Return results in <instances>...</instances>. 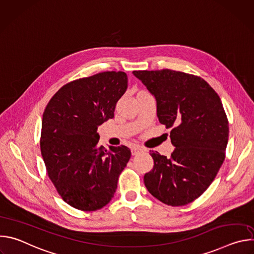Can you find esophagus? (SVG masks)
Here are the masks:
<instances>
[{"mask_svg":"<svg viewBox=\"0 0 254 254\" xmlns=\"http://www.w3.org/2000/svg\"><path fill=\"white\" fill-rule=\"evenodd\" d=\"M131 155L132 156H135V155H138V154H140V153H142L144 150L143 149H141L140 147H137V146H134V147H132L131 148Z\"/></svg>","mask_w":254,"mask_h":254,"instance_id":"34e87169","label":"esophagus"}]
</instances>
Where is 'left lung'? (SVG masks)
<instances>
[{"label":"left lung","mask_w":254,"mask_h":254,"mask_svg":"<svg viewBox=\"0 0 254 254\" xmlns=\"http://www.w3.org/2000/svg\"><path fill=\"white\" fill-rule=\"evenodd\" d=\"M157 102L159 122L172 127L171 158L151 152L154 168L143 177L148 191L170 206L200 197L225 159L228 121L220 97L201 77L170 69L132 71Z\"/></svg>","instance_id":"8db88e82"}]
</instances>
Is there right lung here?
Listing matches in <instances>:
<instances>
[{
  "label": "right lung",
  "instance_id": "1",
  "mask_svg": "<svg viewBox=\"0 0 254 254\" xmlns=\"http://www.w3.org/2000/svg\"><path fill=\"white\" fill-rule=\"evenodd\" d=\"M127 88L123 71H107L62 86L42 119L41 154L62 199L78 210L95 211L110 202L130 151L98 146V127L115 117Z\"/></svg>",
  "mask_w": 254,
  "mask_h": 254
}]
</instances>
